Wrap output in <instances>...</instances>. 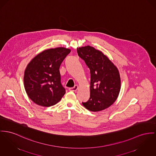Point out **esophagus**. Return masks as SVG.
<instances>
[{
  "instance_id": "obj_1",
  "label": "esophagus",
  "mask_w": 156,
  "mask_h": 156,
  "mask_svg": "<svg viewBox=\"0 0 156 156\" xmlns=\"http://www.w3.org/2000/svg\"><path fill=\"white\" fill-rule=\"evenodd\" d=\"M77 89H78V86H77V85H75L73 87L69 88V90L73 91V92H76Z\"/></svg>"
}]
</instances>
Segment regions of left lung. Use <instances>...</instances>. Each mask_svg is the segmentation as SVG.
<instances>
[{
    "mask_svg": "<svg viewBox=\"0 0 156 156\" xmlns=\"http://www.w3.org/2000/svg\"><path fill=\"white\" fill-rule=\"evenodd\" d=\"M79 56L90 70V95L83 106L92 112L108 108L116 100L121 89L118 69L101 51L89 45L77 48Z\"/></svg>",
    "mask_w": 156,
    "mask_h": 156,
    "instance_id": "8db88e82",
    "label": "left lung"
}]
</instances>
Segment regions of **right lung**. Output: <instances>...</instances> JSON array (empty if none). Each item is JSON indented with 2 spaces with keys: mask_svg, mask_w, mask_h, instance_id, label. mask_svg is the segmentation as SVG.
<instances>
[{
  "mask_svg": "<svg viewBox=\"0 0 156 156\" xmlns=\"http://www.w3.org/2000/svg\"><path fill=\"white\" fill-rule=\"evenodd\" d=\"M70 51L64 47L46 50L28 64L23 77L24 87L35 104L48 107L62 99L66 90L61 83L59 69Z\"/></svg>",
  "mask_w": 156,
  "mask_h": 156,
  "instance_id": "obj_1",
  "label": "right lung"
}]
</instances>
